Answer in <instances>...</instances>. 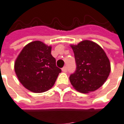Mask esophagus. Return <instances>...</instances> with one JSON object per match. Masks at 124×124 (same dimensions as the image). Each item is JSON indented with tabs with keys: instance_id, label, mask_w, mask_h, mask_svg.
Here are the masks:
<instances>
[{
	"instance_id": "1",
	"label": "esophagus",
	"mask_w": 124,
	"mask_h": 124,
	"mask_svg": "<svg viewBox=\"0 0 124 124\" xmlns=\"http://www.w3.org/2000/svg\"><path fill=\"white\" fill-rule=\"evenodd\" d=\"M62 71H63V72H66L67 71V66H65L62 68Z\"/></svg>"
}]
</instances>
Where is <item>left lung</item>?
I'll return each instance as SVG.
<instances>
[{"mask_svg": "<svg viewBox=\"0 0 124 124\" xmlns=\"http://www.w3.org/2000/svg\"><path fill=\"white\" fill-rule=\"evenodd\" d=\"M71 47L76 63V70L70 76L71 85L82 93L99 88L111 71V64L105 51L99 44L87 40Z\"/></svg>", "mask_w": 124, "mask_h": 124, "instance_id": "1", "label": "left lung"}]
</instances>
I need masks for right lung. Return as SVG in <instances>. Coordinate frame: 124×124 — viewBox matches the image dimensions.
I'll use <instances>...</instances> for the list:
<instances>
[{
  "label": "right lung",
  "mask_w": 124,
  "mask_h": 124,
  "mask_svg": "<svg viewBox=\"0 0 124 124\" xmlns=\"http://www.w3.org/2000/svg\"><path fill=\"white\" fill-rule=\"evenodd\" d=\"M51 48L41 41H34L25 46L15 60L14 68L18 79L33 93L51 89L61 72L56 66Z\"/></svg>",
  "instance_id": "right-lung-1"
}]
</instances>
